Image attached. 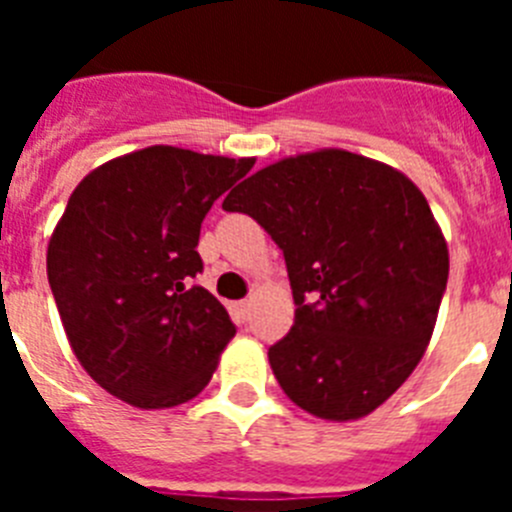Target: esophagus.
<instances>
[{"mask_svg":"<svg viewBox=\"0 0 512 512\" xmlns=\"http://www.w3.org/2000/svg\"><path fill=\"white\" fill-rule=\"evenodd\" d=\"M235 310H238V315H241L243 320H248V315H251V300H241L235 305Z\"/></svg>","mask_w":512,"mask_h":512,"instance_id":"1","label":"esophagus"}]
</instances>
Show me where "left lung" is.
Masks as SVG:
<instances>
[{
  "label": "left lung",
  "mask_w": 512,
  "mask_h": 512,
  "mask_svg": "<svg viewBox=\"0 0 512 512\" xmlns=\"http://www.w3.org/2000/svg\"><path fill=\"white\" fill-rule=\"evenodd\" d=\"M223 210L284 251L295 325L269 348L284 395L333 423L374 413L423 359L449 279L423 192L395 166L320 148L251 174Z\"/></svg>",
  "instance_id": "left-lung-1"
}]
</instances>
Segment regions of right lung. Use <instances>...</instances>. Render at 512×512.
Returning <instances> with one entry per match:
<instances>
[{"mask_svg": "<svg viewBox=\"0 0 512 512\" xmlns=\"http://www.w3.org/2000/svg\"><path fill=\"white\" fill-rule=\"evenodd\" d=\"M256 158L148 146L89 171L48 241V282L84 372L140 410L207 387L235 325L189 279L200 228Z\"/></svg>", "mask_w": 512, "mask_h": 512, "instance_id": "right-lung-1", "label": "right lung"}]
</instances>
